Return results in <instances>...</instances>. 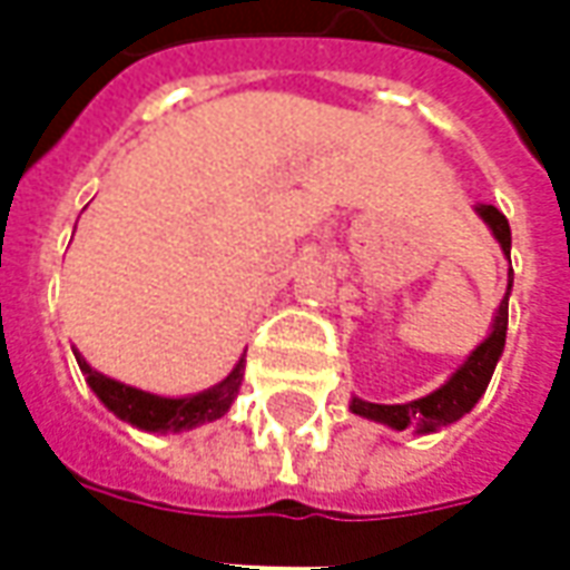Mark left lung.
<instances>
[{"instance_id": "left-lung-1", "label": "left lung", "mask_w": 570, "mask_h": 570, "mask_svg": "<svg viewBox=\"0 0 570 570\" xmlns=\"http://www.w3.org/2000/svg\"><path fill=\"white\" fill-rule=\"evenodd\" d=\"M476 213L485 219L491 228V235L498 237L501 249L510 256V223L498 207L491 204H479ZM510 289H513V268H510V284L503 293L494 323H491L489 338L464 360V366L454 372L449 382L436 387L433 394L412 400V403H396V406H382V403H366V400H351V412L363 415V419L379 421L394 430L415 428L419 433H433V430L449 428L458 419H464L470 409L476 406L479 396L485 394V387L491 382V372L498 366V360L503 354V342H507V314H510Z\"/></svg>"}]
</instances>
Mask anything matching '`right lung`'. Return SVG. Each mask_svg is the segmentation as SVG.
<instances>
[{
  "label": "right lung",
  "instance_id": "add662e5",
  "mask_svg": "<svg viewBox=\"0 0 570 570\" xmlns=\"http://www.w3.org/2000/svg\"><path fill=\"white\" fill-rule=\"evenodd\" d=\"M76 360H79L85 382L91 384L94 394L100 396V403L121 421L149 430V433H179V430H191L198 424H207V421L223 419L235 403L240 382H244V357H240L235 370L228 372L219 384H213L200 394L176 396L174 400V396L146 394L140 387H130V384L109 379L104 372L91 370L79 351H76Z\"/></svg>",
  "mask_w": 570,
  "mask_h": 570
}]
</instances>
